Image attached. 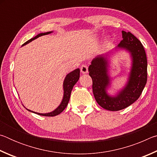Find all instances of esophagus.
I'll list each match as a JSON object with an SVG mask.
<instances>
[{
    "label": "esophagus",
    "mask_w": 157,
    "mask_h": 157,
    "mask_svg": "<svg viewBox=\"0 0 157 157\" xmlns=\"http://www.w3.org/2000/svg\"><path fill=\"white\" fill-rule=\"evenodd\" d=\"M81 72L83 74H86L88 73V67L86 65H82L81 66Z\"/></svg>",
    "instance_id": "1"
}]
</instances>
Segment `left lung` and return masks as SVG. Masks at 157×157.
<instances>
[{
    "label": "left lung",
    "instance_id": "left-lung-1",
    "mask_svg": "<svg viewBox=\"0 0 157 157\" xmlns=\"http://www.w3.org/2000/svg\"><path fill=\"white\" fill-rule=\"evenodd\" d=\"M123 40L111 50L110 55H100L92 59L89 67L93 81V92L98 104L109 111H119L139 99L147 82V62L142 44L131 33L122 31ZM119 50L130 55V67L127 81L113 94H108L113 79L109 73L111 55Z\"/></svg>",
    "mask_w": 157,
    "mask_h": 157
}]
</instances>
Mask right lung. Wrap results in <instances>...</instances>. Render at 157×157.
I'll return each mask as SVG.
<instances>
[{"label":"right lung","mask_w":157,"mask_h":157,"mask_svg":"<svg viewBox=\"0 0 157 157\" xmlns=\"http://www.w3.org/2000/svg\"><path fill=\"white\" fill-rule=\"evenodd\" d=\"M52 33H53V32L50 31V32H47V33H40L39 34H37L36 36L33 37V38L30 39V40H28V41H26L25 44H23L22 46L29 44L30 42L34 40V39L39 38V36L47 35V34H49ZM79 73H80V70H79V68H76V69H75V70L71 71V72L68 73L67 75H66L64 80H63V95L62 100L59 104V105L58 106V107L55 109V110H53L52 111H50V112H49V113H38V112H35V111H31L30 109H27V108H26V109L29 111H31V112H33V113L38 114V115L44 116H55L59 115V113H62V111L65 109L66 106L68 105V103L69 102V100H70L71 94V91H72V89L73 88V86L77 83V82L78 81V79L79 78Z\"/></svg>","instance_id":"add662e5"}]
</instances>
